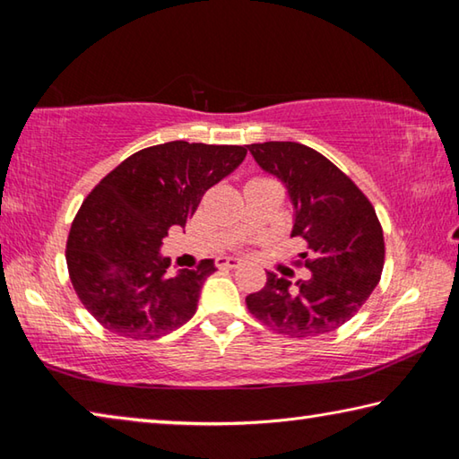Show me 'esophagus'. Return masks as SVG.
Here are the masks:
<instances>
[{
  "mask_svg": "<svg viewBox=\"0 0 459 459\" xmlns=\"http://www.w3.org/2000/svg\"><path fill=\"white\" fill-rule=\"evenodd\" d=\"M240 263V257H235V255H222V257L216 259V265L219 267H237Z\"/></svg>",
  "mask_w": 459,
  "mask_h": 459,
  "instance_id": "esophagus-1",
  "label": "esophagus"
}]
</instances>
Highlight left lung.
<instances>
[{"instance_id":"1","label":"left lung","mask_w":459,"mask_h":459,"mask_svg":"<svg viewBox=\"0 0 459 459\" xmlns=\"http://www.w3.org/2000/svg\"><path fill=\"white\" fill-rule=\"evenodd\" d=\"M263 172L285 186L293 206L291 237L307 243L309 279L267 271L263 290L247 307L267 328L290 338H312L340 328L364 306L385 265V238L368 198L322 153L293 142L251 143Z\"/></svg>"}]
</instances>
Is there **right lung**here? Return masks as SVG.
I'll use <instances>...</instances> for the list:
<instances>
[{
    "label": "right lung",
    "instance_id": "right-lung-1",
    "mask_svg": "<svg viewBox=\"0 0 459 459\" xmlns=\"http://www.w3.org/2000/svg\"><path fill=\"white\" fill-rule=\"evenodd\" d=\"M245 155L240 145L168 142L129 155L95 186L71 227L66 265L99 324L119 336L155 340L196 314L214 259L169 275L161 245Z\"/></svg>",
    "mask_w": 459,
    "mask_h": 459
}]
</instances>
